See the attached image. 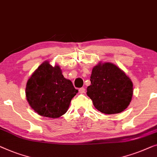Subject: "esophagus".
I'll use <instances>...</instances> for the list:
<instances>
[{
  "mask_svg": "<svg viewBox=\"0 0 157 157\" xmlns=\"http://www.w3.org/2000/svg\"><path fill=\"white\" fill-rule=\"evenodd\" d=\"M85 89L84 87H81V88H79V92L80 94L85 93Z\"/></svg>",
  "mask_w": 157,
  "mask_h": 157,
  "instance_id": "obj_1",
  "label": "esophagus"
}]
</instances>
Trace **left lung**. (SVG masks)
<instances>
[{"mask_svg": "<svg viewBox=\"0 0 157 157\" xmlns=\"http://www.w3.org/2000/svg\"><path fill=\"white\" fill-rule=\"evenodd\" d=\"M90 81L87 94L94 107L102 113H120L131 102L133 95L131 79L113 63H100L94 66Z\"/></svg>", "mask_w": 157, "mask_h": 157, "instance_id": "obj_1", "label": "left lung"}]
</instances>
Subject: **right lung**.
Segmentation results:
<instances>
[{
	"label": "right lung",
	"mask_w": 157,
	"mask_h": 157,
	"mask_svg": "<svg viewBox=\"0 0 157 157\" xmlns=\"http://www.w3.org/2000/svg\"><path fill=\"white\" fill-rule=\"evenodd\" d=\"M78 90L64 78L58 65L45 61L37 67L26 84V99L39 115L58 118L69 108Z\"/></svg>",
	"instance_id": "right-lung-1"
}]
</instances>
